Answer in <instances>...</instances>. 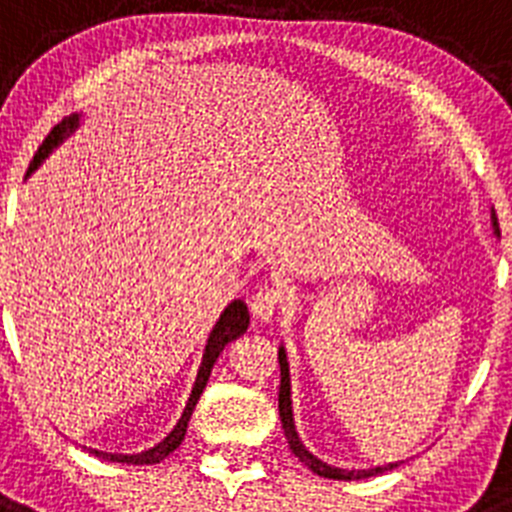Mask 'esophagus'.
Wrapping results in <instances>:
<instances>
[{"mask_svg": "<svg viewBox=\"0 0 512 512\" xmlns=\"http://www.w3.org/2000/svg\"><path fill=\"white\" fill-rule=\"evenodd\" d=\"M279 302H282V292L277 287H259V292L251 297V315L261 323H269L274 318V312L279 310Z\"/></svg>", "mask_w": 512, "mask_h": 512, "instance_id": "esophagus-1", "label": "esophagus"}]
</instances>
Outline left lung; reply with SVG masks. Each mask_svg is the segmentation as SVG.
<instances>
[{
    "instance_id": "left-lung-1",
    "label": "left lung",
    "mask_w": 512,
    "mask_h": 512,
    "mask_svg": "<svg viewBox=\"0 0 512 512\" xmlns=\"http://www.w3.org/2000/svg\"><path fill=\"white\" fill-rule=\"evenodd\" d=\"M492 228H495V235H500V228H497V217L492 215ZM279 372H282V384H279V418H282L284 436H287L289 449L297 459L305 464L307 469H312L315 474L325 479H343V482H351V479H366V477H377V474L390 472V469L400 467L402 461H390V464H382V467H369V469H341L333 467V464H325L323 459L312 454L302 443L300 433H297L295 425V408H292V374H289V361H287V348L279 346Z\"/></svg>"
}]
</instances>
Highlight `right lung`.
I'll return each instance as SVG.
<instances>
[{
  "mask_svg": "<svg viewBox=\"0 0 512 512\" xmlns=\"http://www.w3.org/2000/svg\"><path fill=\"white\" fill-rule=\"evenodd\" d=\"M79 125H81V115H76V112L66 117V120L58 122L56 128L51 130V135L43 140V146L38 148V153H35L33 164H30V169H27V176L33 174V171L43 164L45 158L51 156V153L61 146L63 140L69 138V135H74V130L79 128ZM246 330H248L246 302L233 300L223 312H220V318H217V323L212 325L210 330V336H207L205 354H202L200 369H197V377H194L192 392H189V400L182 410V418L176 420L174 428H171V431L166 433L156 446H151V449L146 451H138V454H110V451H99V449H89V454H94L97 459H104V461H115V464H158V461H164L166 456H169L174 449H179V443L184 441V433H187V425L194 413V405H197L202 390L207 387V379H210V372H212V366H215L217 356L223 354V348L228 346L230 341L241 338ZM84 449H87V446H84Z\"/></svg>",
  "mask_w": 512,
  "mask_h": 512,
  "instance_id": "add662e5",
  "label": "right lung"
}]
</instances>
